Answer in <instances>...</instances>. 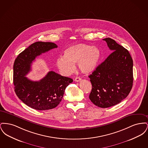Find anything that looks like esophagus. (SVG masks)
Here are the masks:
<instances>
[{"instance_id":"esophagus-1","label":"esophagus","mask_w":148,"mask_h":148,"mask_svg":"<svg viewBox=\"0 0 148 148\" xmlns=\"http://www.w3.org/2000/svg\"><path fill=\"white\" fill-rule=\"evenodd\" d=\"M81 79H81L80 77H77L75 78V82H78L80 81V80H81Z\"/></svg>"}]
</instances>
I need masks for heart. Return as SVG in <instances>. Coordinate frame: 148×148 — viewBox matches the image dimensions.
Returning a JSON list of instances; mask_svg holds the SVG:
<instances>
[{
	"mask_svg": "<svg viewBox=\"0 0 148 148\" xmlns=\"http://www.w3.org/2000/svg\"><path fill=\"white\" fill-rule=\"evenodd\" d=\"M100 56V51L97 47L78 44L65 50L64 58L57 59L56 65L63 74L68 75L75 69L74 64L77 63L79 69L83 73L88 74L96 68Z\"/></svg>",
	"mask_w": 148,
	"mask_h": 148,
	"instance_id": "heart-1",
	"label": "heart"
}]
</instances>
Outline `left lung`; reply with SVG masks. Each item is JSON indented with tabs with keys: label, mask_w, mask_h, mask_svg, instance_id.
<instances>
[{
	"label": "left lung",
	"mask_w": 148,
	"mask_h": 148,
	"mask_svg": "<svg viewBox=\"0 0 148 148\" xmlns=\"http://www.w3.org/2000/svg\"><path fill=\"white\" fill-rule=\"evenodd\" d=\"M113 51L89 77V99L100 108L115 106L129 95L133 83V61L127 50L110 38L103 39Z\"/></svg>",
	"instance_id": "obj_1"
}]
</instances>
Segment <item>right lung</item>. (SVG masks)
<instances>
[{
    "mask_svg": "<svg viewBox=\"0 0 148 148\" xmlns=\"http://www.w3.org/2000/svg\"><path fill=\"white\" fill-rule=\"evenodd\" d=\"M58 47L55 43L37 42L30 45L15 59L13 65V83L16 95L29 107L38 110L51 109L62 101L66 87L73 82L70 77L53 71L39 81H32L25 76L36 56Z\"/></svg>",
    "mask_w": 148,
    "mask_h": 148,
    "instance_id": "obj_1",
    "label": "right lung"
}]
</instances>
